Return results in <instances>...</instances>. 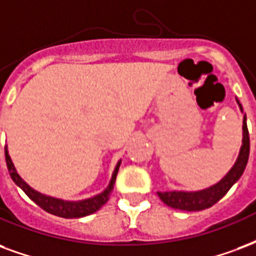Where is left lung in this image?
<instances>
[{
    "label": "left lung",
    "instance_id": "obj_1",
    "mask_svg": "<svg viewBox=\"0 0 256 256\" xmlns=\"http://www.w3.org/2000/svg\"><path fill=\"white\" fill-rule=\"evenodd\" d=\"M239 103V102H238ZM240 110L243 111L242 104L239 103ZM250 156V134L247 128V118H243V145L240 148V153L234 166L230 171L213 186L200 191H166V192H157L160 200L166 205L171 206L174 209L187 210V212H198V210L208 209L210 206L217 204L222 196L229 191V188L239 180L240 176L243 175Z\"/></svg>",
    "mask_w": 256,
    "mask_h": 256
}]
</instances>
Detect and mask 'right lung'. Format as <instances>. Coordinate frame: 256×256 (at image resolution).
I'll use <instances>...</instances> for the list:
<instances>
[{
	"label": "right lung",
	"instance_id": "1",
	"mask_svg": "<svg viewBox=\"0 0 256 256\" xmlns=\"http://www.w3.org/2000/svg\"><path fill=\"white\" fill-rule=\"evenodd\" d=\"M5 158H6V166L8 170H9V174H10V178H12L17 186L20 187L38 206H40L42 209L46 210L47 213L58 216V217H62V218H78V217H85V216H90L94 212H98L108 200L110 196H111V192L114 190V184H115L119 166H120V162H118L115 170H114L112 178H111L108 187L103 192H100V194L92 196V198H88V200H64L54 198V196L40 194V192L34 190L32 187L28 186L27 183L20 178V175L17 174L16 168H14L12 160H10V156L8 153L6 146H5Z\"/></svg>",
	"mask_w": 256,
	"mask_h": 256
}]
</instances>
